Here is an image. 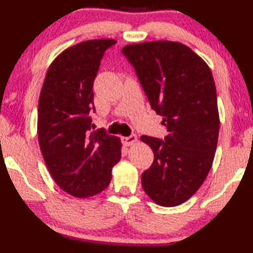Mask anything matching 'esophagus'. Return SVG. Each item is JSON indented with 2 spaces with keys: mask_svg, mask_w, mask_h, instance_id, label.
I'll list each match as a JSON object with an SVG mask.
<instances>
[{
  "mask_svg": "<svg viewBox=\"0 0 253 253\" xmlns=\"http://www.w3.org/2000/svg\"><path fill=\"white\" fill-rule=\"evenodd\" d=\"M121 139H122L123 145H126V146H131V145H133L134 143H136L137 136L132 133V134H130L129 137H122Z\"/></svg>",
  "mask_w": 253,
  "mask_h": 253,
  "instance_id": "34e87169",
  "label": "esophagus"
}]
</instances>
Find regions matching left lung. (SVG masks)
I'll return each mask as SVG.
<instances>
[{"label": "left lung", "mask_w": 253, "mask_h": 253, "mask_svg": "<svg viewBox=\"0 0 253 253\" xmlns=\"http://www.w3.org/2000/svg\"><path fill=\"white\" fill-rule=\"evenodd\" d=\"M122 53L168 131L164 140L140 137L154 153L141 185L158 205H181L202 186L215 154L220 121L212 72L188 46L174 41L127 44Z\"/></svg>", "instance_id": "obj_1"}]
</instances>
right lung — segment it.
Returning a JSON list of instances; mask_svg holds the SVG:
<instances>
[{
	"mask_svg": "<svg viewBox=\"0 0 253 253\" xmlns=\"http://www.w3.org/2000/svg\"><path fill=\"white\" fill-rule=\"evenodd\" d=\"M112 39L88 40L58 55L48 69L38 106V138L51 177L78 198L98 195L109 185L121 159L120 138L92 131L93 83Z\"/></svg>",
	"mask_w": 253,
	"mask_h": 253,
	"instance_id": "obj_1",
	"label": "right lung"
}]
</instances>
